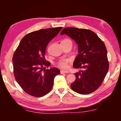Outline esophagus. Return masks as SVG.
Masks as SVG:
<instances>
[{
  "instance_id": "1",
  "label": "esophagus",
  "mask_w": 121,
  "mask_h": 121,
  "mask_svg": "<svg viewBox=\"0 0 121 121\" xmlns=\"http://www.w3.org/2000/svg\"><path fill=\"white\" fill-rule=\"evenodd\" d=\"M60 73L61 74H62V73H68L69 72L68 71H65V70H61Z\"/></svg>"
}]
</instances>
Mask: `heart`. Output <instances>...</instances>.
Wrapping results in <instances>:
<instances>
[{
	"label": "heart",
	"mask_w": 121,
	"mask_h": 121,
	"mask_svg": "<svg viewBox=\"0 0 121 121\" xmlns=\"http://www.w3.org/2000/svg\"><path fill=\"white\" fill-rule=\"evenodd\" d=\"M62 42H67V43H72V42L69 39H65L63 40H62ZM71 59L69 58H63L61 59V60H59L57 65H58V67L59 68L63 69H66L68 68V65L69 63L70 62Z\"/></svg>",
	"instance_id": "b5f03b06"
}]
</instances>
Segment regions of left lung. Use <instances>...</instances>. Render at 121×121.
I'll use <instances>...</instances> for the list:
<instances>
[{"mask_svg": "<svg viewBox=\"0 0 121 121\" xmlns=\"http://www.w3.org/2000/svg\"><path fill=\"white\" fill-rule=\"evenodd\" d=\"M64 34L78 45V54L73 62V67L83 69L75 73L76 78L71 84V89L81 95L93 92L101 85L109 69L105 45L90 30L65 28L61 32V35Z\"/></svg>", "mask_w": 121, "mask_h": 121, "instance_id": "obj_1", "label": "left lung"}]
</instances>
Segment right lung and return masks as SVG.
Returning a JSON list of instances; mask_svg holds the SVG:
<instances>
[{"instance_id": "add662e5", "label": "right lung", "mask_w": 121, "mask_h": 121, "mask_svg": "<svg viewBox=\"0 0 121 121\" xmlns=\"http://www.w3.org/2000/svg\"><path fill=\"white\" fill-rule=\"evenodd\" d=\"M62 27L43 29L33 31L22 39L13 56L15 79L26 93L41 97L52 89L56 76L60 73L56 68L45 69L51 63L45 60V50L49 42Z\"/></svg>"}]
</instances>
